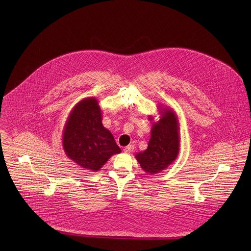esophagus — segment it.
Segmentation results:
<instances>
[{
  "label": "esophagus",
  "instance_id": "34e87169",
  "mask_svg": "<svg viewBox=\"0 0 251 251\" xmlns=\"http://www.w3.org/2000/svg\"><path fill=\"white\" fill-rule=\"evenodd\" d=\"M133 149H134V146H133V145H128L127 147L124 148L123 151H124L125 152H131V151H133Z\"/></svg>",
  "mask_w": 251,
  "mask_h": 251
}]
</instances>
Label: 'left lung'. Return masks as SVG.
I'll return each mask as SVG.
<instances>
[{
  "mask_svg": "<svg viewBox=\"0 0 251 251\" xmlns=\"http://www.w3.org/2000/svg\"><path fill=\"white\" fill-rule=\"evenodd\" d=\"M160 119L152 122L151 139L147 150L135 154L140 167L149 175L160 173L169 167L179 155V123L176 112L159 105ZM153 121L154 117L149 116Z\"/></svg>",
  "mask_w": 251,
  "mask_h": 251,
  "instance_id": "1",
  "label": "left lung"
}]
</instances>
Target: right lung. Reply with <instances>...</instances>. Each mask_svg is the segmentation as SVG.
Masks as SVG:
<instances>
[{
	"instance_id": "right-lung-1",
	"label": "right lung",
	"mask_w": 251,
	"mask_h": 251,
	"mask_svg": "<svg viewBox=\"0 0 251 251\" xmlns=\"http://www.w3.org/2000/svg\"><path fill=\"white\" fill-rule=\"evenodd\" d=\"M101 120L98 100L94 97L83 99L69 114L62 136L66 155L82 168L94 172L103 167L111 156L121 152Z\"/></svg>"
}]
</instances>
